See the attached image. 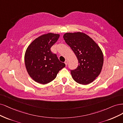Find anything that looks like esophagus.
I'll return each instance as SVG.
<instances>
[{
  "label": "esophagus",
  "mask_w": 123,
  "mask_h": 123,
  "mask_svg": "<svg viewBox=\"0 0 123 123\" xmlns=\"http://www.w3.org/2000/svg\"><path fill=\"white\" fill-rule=\"evenodd\" d=\"M64 63H65V65H67V63H68V61H67V60H66L65 61V62H64Z\"/></svg>",
  "instance_id": "1"
}]
</instances>
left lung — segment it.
I'll list each match as a JSON object with an SVG mask.
<instances>
[{
    "instance_id": "1",
    "label": "left lung",
    "mask_w": 123,
    "mask_h": 123,
    "mask_svg": "<svg viewBox=\"0 0 123 123\" xmlns=\"http://www.w3.org/2000/svg\"><path fill=\"white\" fill-rule=\"evenodd\" d=\"M63 38L78 60L77 68L71 70L73 79L82 85L92 82L100 74L103 65L100 47L89 36L81 32L66 33Z\"/></svg>"
}]
</instances>
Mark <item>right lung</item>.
I'll use <instances>...</instances> for the list:
<instances>
[{
  "label": "right lung",
  "instance_id": "obj_1",
  "mask_svg": "<svg viewBox=\"0 0 123 123\" xmlns=\"http://www.w3.org/2000/svg\"><path fill=\"white\" fill-rule=\"evenodd\" d=\"M59 37V34L51 33L42 35L27 47L25 56V67L30 76L35 82L42 84L50 82L65 66L50 50Z\"/></svg>",
  "mask_w": 123,
  "mask_h": 123
}]
</instances>
